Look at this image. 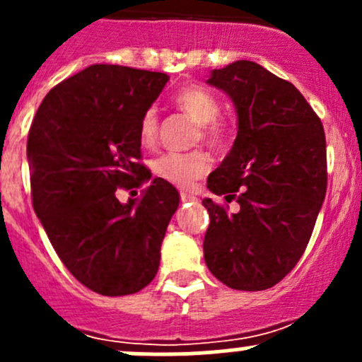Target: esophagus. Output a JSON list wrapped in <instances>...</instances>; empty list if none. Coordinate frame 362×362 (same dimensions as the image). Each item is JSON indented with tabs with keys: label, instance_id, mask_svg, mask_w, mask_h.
I'll return each mask as SVG.
<instances>
[{
	"label": "esophagus",
	"instance_id": "1",
	"mask_svg": "<svg viewBox=\"0 0 362 362\" xmlns=\"http://www.w3.org/2000/svg\"><path fill=\"white\" fill-rule=\"evenodd\" d=\"M180 199H182V203H187V202H196V196L194 194H191V192H187V191H182L180 192Z\"/></svg>",
	"mask_w": 362,
	"mask_h": 362
}]
</instances>
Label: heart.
<instances>
[{"label":"heart","mask_w":362,"mask_h":362,"mask_svg":"<svg viewBox=\"0 0 362 362\" xmlns=\"http://www.w3.org/2000/svg\"><path fill=\"white\" fill-rule=\"evenodd\" d=\"M173 105L185 117L198 124V133L194 141H204L211 148L228 147L231 140V127L226 120L218 117L221 103L210 90L202 86H185L175 94ZM159 119L154 108H148L138 122V138L145 148H151L158 144ZM152 170L163 180L177 185L189 187L196 178L203 177L208 170V156L203 148L185 152V154H163L152 163Z\"/></svg>","instance_id":"b5f03b06"}]
</instances>
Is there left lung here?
<instances>
[{
    "label": "left lung",
    "mask_w": 362,
    "mask_h": 362,
    "mask_svg": "<svg viewBox=\"0 0 362 362\" xmlns=\"http://www.w3.org/2000/svg\"><path fill=\"white\" fill-rule=\"evenodd\" d=\"M208 83L235 101L238 134L206 182L224 203L203 202L204 262L231 289H269L301 259L315 228L327 189L324 126L293 83L252 61L214 69Z\"/></svg>",
    "instance_id": "left-lung-1"
}]
</instances>
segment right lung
I'll list each match as a JSON object with an SVG mask.
<instances>
[{
  "mask_svg": "<svg viewBox=\"0 0 362 362\" xmlns=\"http://www.w3.org/2000/svg\"><path fill=\"white\" fill-rule=\"evenodd\" d=\"M170 76L93 64L43 98L28 134L33 208L68 272L101 296L134 294L152 282L160 243L178 206L170 182L141 163L138 122Z\"/></svg>",
  "mask_w": 362,
  "mask_h": 362,
  "instance_id": "obj_1",
  "label": "right lung"
}]
</instances>
